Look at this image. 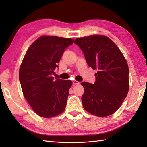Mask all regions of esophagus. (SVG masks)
<instances>
[{
  "label": "esophagus",
  "instance_id": "34e87169",
  "mask_svg": "<svg viewBox=\"0 0 147 147\" xmlns=\"http://www.w3.org/2000/svg\"><path fill=\"white\" fill-rule=\"evenodd\" d=\"M79 83H80V82L77 81V80H73V84H78Z\"/></svg>",
  "mask_w": 147,
  "mask_h": 147
}]
</instances>
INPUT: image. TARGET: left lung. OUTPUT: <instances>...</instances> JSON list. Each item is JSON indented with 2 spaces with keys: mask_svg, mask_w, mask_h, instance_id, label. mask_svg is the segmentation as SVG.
I'll return each instance as SVG.
<instances>
[{
  "mask_svg": "<svg viewBox=\"0 0 147 147\" xmlns=\"http://www.w3.org/2000/svg\"><path fill=\"white\" fill-rule=\"evenodd\" d=\"M74 43L83 51L88 65L95 74L94 84L83 82V106L93 115L105 117L120 107L127 95L129 67L123 53L105 35H91L77 38Z\"/></svg>",
  "mask_w": 147,
  "mask_h": 147,
  "instance_id": "1",
  "label": "left lung"
}]
</instances>
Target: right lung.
<instances>
[{"label":"right lung","mask_w":147,"mask_h":147,"mask_svg":"<svg viewBox=\"0 0 147 147\" xmlns=\"http://www.w3.org/2000/svg\"><path fill=\"white\" fill-rule=\"evenodd\" d=\"M74 42L70 38L42 35L26 53L19 78L25 99L40 117H56L65 110L72 82L55 80L52 76L64 50Z\"/></svg>","instance_id":"obj_1"}]
</instances>
